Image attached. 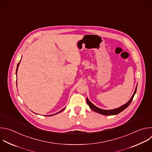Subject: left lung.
Here are the masks:
<instances>
[{
	"label": "left lung",
	"mask_w": 152,
	"mask_h": 152,
	"mask_svg": "<svg viewBox=\"0 0 152 152\" xmlns=\"http://www.w3.org/2000/svg\"><path fill=\"white\" fill-rule=\"evenodd\" d=\"M137 85L136 86V88H135V90L134 91V94L132 95V97L131 98V99L129 100V101L128 102H127L126 104H124V105L118 107V108H116V109H114V110H102L100 109V108L99 107H97V106H96L94 104H93L90 100L88 98H86V102H87V104L89 105L90 107L91 108V109L94 111V112H96L97 113H99V114H101L102 115H117L119 113H120L121 112H122L123 111H124L126 107H128V106L131 104V102L133 100V98L136 93V91H137Z\"/></svg>",
	"instance_id": "left-lung-1"
}]
</instances>
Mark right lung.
<instances>
[{
	"label": "right lung",
	"mask_w": 152,
	"mask_h": 152,
	"mask_svg": "<svg viewBox=\"0 0 152 152\" xmlns=\"http://www.w3.org/2000/svg\"><path fill=\"white\" fill-rule=\"evenodd\" d=\"M20 62L18 63V64H17V69H16V74H17V70H18V66H19V64H20ZM65 108H66V107H64V109L63 110H62L61 111H60L59 112H58V113H61V112H62V111H64V110H65ZM58 113H56V114H58ZM55 114H53V115H55ZM50 115V116H52V115ZM50 115H48V116H50Z\"/></svg>",
	"instance_id": "right-lung-1"
}]
</instances>
